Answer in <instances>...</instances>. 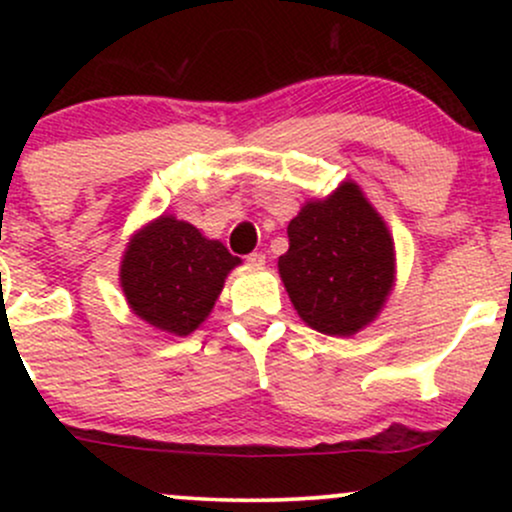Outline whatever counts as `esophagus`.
<instances>
[{
    "mask_svg": "<svg viewBox=\"0 0 512 512\" xmlns=\"http://www.w3.org/2000/svg\"><path fill=\"white\" fill-rule=\"evenodd\" d=\"M248 262L252 264V267H262V264L267 262V257H264L262 252H252V255H248Z\"/></svg>",
    "mask_w": 512,
    "mask_h": 512,
    "instance_id": "34e87169",
    "label": "esophagus"
}]
</instances>
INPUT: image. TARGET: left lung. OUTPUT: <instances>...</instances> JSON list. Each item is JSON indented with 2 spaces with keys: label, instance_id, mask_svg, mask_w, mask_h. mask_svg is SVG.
I'll return each mask as SVG.
<instances>
[{
  "label": "left lung",
  "instance_id": "1",
  "mask_svg": "<svg viewBox=\"0 0 512 512\" xmlns=\"http://www.w3.org/2000/svg\"><path fill=\"white\" fill-rule=\"evenodd\" d=\"M279 276L298 317L317 332L354 337L378 320L397 281L395 238L358 182L303 204L289 223Z\"/></svg>",
  "mask_w": 512,
  "mask_h": 512
}]
</instances>
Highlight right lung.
<instances>
[{
	"label": "right lung",
	"instance_id": "1",
	"mask_svg": "<svg viewBox=\"0 0 512 512\" xmlns=\"http://www.w3.org/2000/svg\"><path fill=\"white\" fill-rule=\"evenodd\" d=\"M238 264L221 240L161 214L129 238L120 260V289L139 320L187 337L211 315L226 276Z\"/></svg>",
	"mask_w": 512,
	"mask_h": 512
}]
</instances>
